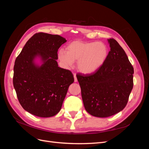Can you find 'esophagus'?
<instances>
[{"label": "esophagus", "mask_w": 149, "mask_h": 149, "mask_svg": "<svg viewBox=\"0 0 149 149\" xmlns=\"http://www.w3.org/2000/svg\"><path fill=\"white\" fill-rule=\"evenodd\" d=\"M74 82H77V78H76V74H74Z\"/></svg>", "instance_id": "1"}]
</instances>
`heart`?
Wrapping results in <instances>:
<instances>
[{
    "instance_id": "1",
    "label": "heart",
    "mask_w": 149,
    "mask_h": 149,
    "mask_svg": "<svg viewBox=\"0 0 149 149\" xmlns=\"http://www.w3.org/2000/svg\"><path fill=\"white\" fill-rule=\"evenodd\" d=\"M66 52L61 50L58 53L61 63L70 68L74 61H78V70L84 74L92 73L97 70L104 63L108 55L107 46L101 42H83L77 40L70 43Z\"/></svg>"
}]
</instances>
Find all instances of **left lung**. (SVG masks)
Masks as SVG:
<instances>
[{
    "instance_id": "8db88e82",
    "label": "left lung",
    "mask_w": 149,
    "mask_h": 149,
    "mask_svg": "<svg viewBox=\"0 0 149 149\" xmlns=\"http://www.w3.org/2000/svg\"><path fill=\"white\" fill-rule=\"evenodd\" d=\"M108 42L111 50L104 63L92 73L76 74L85 109L97 118L123 110L134 84V68L123 48L114 38Z\"/></svg>"
}]
</instances>
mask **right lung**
<instances>
[{"label":"right lung","instance_id":"right-lung-1","mask_svg":"<svg viewBox=\"0 0 149 149\" xmlns=\"http://www.w3.org/2000/svg\"><path fill=\"white\" fill-rule=\"evenodd\" d=\"M66 40L58 35L34 34L16 58L13 84L24 109L40 118H49L60 111L69 86L74 82L71 71L58 67V50ZM39 55L44 64L33 63Z\"/></svg>","mask_w":149,"mask_h":149}]
</instances>
